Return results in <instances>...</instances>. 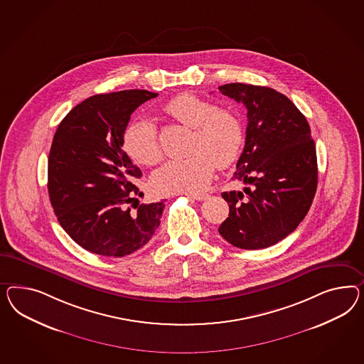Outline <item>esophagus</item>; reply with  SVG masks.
<instances>
[{
    "instance_id": "1",
    "label": "esophagus",
    "mask_w": 364,
    "mask_h": 364,
    "mask_svg": "<svg viewBox=\"0 0 364 364\" xmlns=\"http://www.w3.org/2000/svg\"><path fill=\"white\" fill-rule=\"evenodd\" d=\"M187 196L189 197V198L197 200V201H204L205 198H208L207 193H187Z\"/></svg>"
}]
</instances>
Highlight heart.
I'll use <instances>...</instances> for the list:
<instances>
[{
  "mask_svg": "<svg viewBox=\"0 0 364 364\" xmlns=\"http://www.w3.org/2000/svg\"><path fill=\"white\" fill-rule=\"evenodd\" d=\"M164 111L192 128L184 159L169 160L152 175V184L161 193H196L207 188L215 164L230 166L241 149L242 127L235 112L212 102L184 92L171 99ZM123 149L141 166H154L163 159L155 124L148 119L132 122L123 134Z\"/></svg>",
  "mask_w": 364,
  "mask_h": 364,
  "instance_id": "1",
  "label": "heart"
}]
</instances>
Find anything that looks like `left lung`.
Segmentation results:
<instances>
[{
    "mask_svg": "<svg viewBox=\"0 0 364 364\" xmlns=\"http://www.w3.org/2000/svg\"><path fill=\"white\" fill-rule=\"evenodd\" d=\"M218 90L247 111L245 147L233 180L250 186L245 195H221L229 217L218 232L240 249H265L294 232L311 207L318 184L314 140L304 114L284 94L244 83Z\"/></svg>",
    "mask_w": 364,
    "mask_h": 364,
    "instance_id": "left-lung-1",
    "label": "left lung"
}]
</instances>
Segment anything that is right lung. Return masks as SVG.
<instances>
[{
  "mask_svg": "<svg viewBox=\"0 0 364 364\" xmlns=\"http://www.w3.org/2000/svg\"><path fill=\"white\" fill-rule=\"evenodd\" d=\"M156 92L98 94L59 123L48 164L50 203L59 224L78 245L99 256L123 257L154 236L164 201L139 204L140 168L123 147L131 114Z\"/></svg>",
  "mask_w": 364,
  "mask_h": 364,
  "instance_id": "1",
  "label": "right lung"
}]
</instances>
